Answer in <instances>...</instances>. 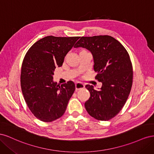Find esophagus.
Segmentation results:
<instances>
[{
  "label": "esophagus",
  "mask_w": 154,
  "mask_h": 154,
  "mask_svg": "<svg viewBox=\"0 0 154 154\" xmlns=\"http://www.w3.org/2000/svg\"><path fill=\"white\" fill-rule=\"evenodd\" d=\"M75 86H76V90H80V89H82V88H85V85L83 84V83H82L80 82H77L75 84Z\"/></svg>",
  "instance_id": "esophagus-1"
}]
</instances>
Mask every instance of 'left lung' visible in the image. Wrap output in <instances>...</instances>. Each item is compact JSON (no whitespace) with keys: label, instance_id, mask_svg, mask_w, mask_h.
Returning a JSON list of instances; mask_svg holds the SVG:
<instances>
[{"label":"left lung","instance_id":"left-lung-1","mask_svg":"<svg viewBox=\"0 0 154 154\" xmlns=\"http://www.w3.org/2000/svg\"><path fill=\"white\" fill-rule=\"evenodd\" d=\"M89 50L94 58L96 78L102 82L99 91L92 85L85 87L90 98L85 107L90 116L100 121L114 118L127 101L133 82V69L130 56L119 41L109 35L82 36L74 48Z\"/></svg>","mask_w":154,"mask_h":154}]
</instances>
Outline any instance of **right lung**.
Here are the masks:
<instances>
[{"label":"right lung","mask_w":154,"mask_h":154,"mask_svg":"<svg viewBox=\"0 0 154 154\" xmlns=\"http://www.w3.org/2000/svg\"><path fill=\"white\" fill-rule=\"evenodd\" d=\"M80 36H48L35 42L23 60L20 85L24 100L35 117L51 122L63 115L75 91L72 81L58 85L53 82L56 67H61L64 58Z\"/></svg>","instance_id":"1"}]
</instances>
